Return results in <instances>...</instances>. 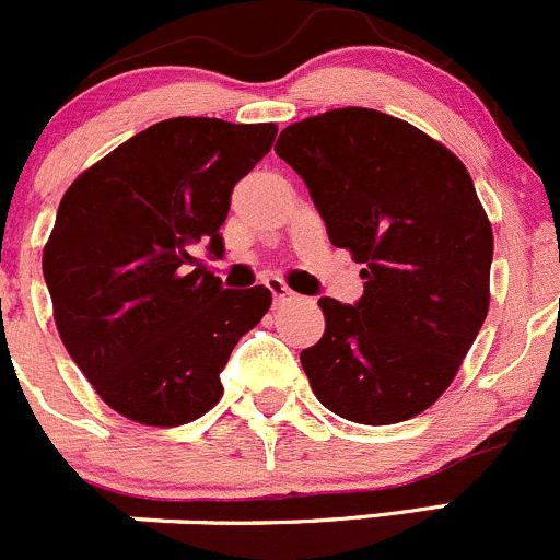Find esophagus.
I'll use <instances>...</instances> for the list:
<instances>
[{
  "instance_id": "esophagus-1",
  "label": "esophagus",
  "mask_w": 560,
  "mask_h": 560,
  "mask_svg": "<svg viewBox=\"0 0 560 560\" xmlns=\"http://www.w3.org/2000/svg\"><path fill=\"white\" fill-rule=\"evenodd\" d=\"M267 288H269V293H272L275 304H282V302H285V299L293 296L291 288H288L280 278H267Z\"/></svg>"
}]
</instances>
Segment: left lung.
I'll use <instances>...</instances> for the list:
<instances>
[{
    "label": "left lung",
    "mask_w": 560,
    "mask_h": 560,
    "mask_svg": "<svg viewBox=\"0 0 560 560\" xmlns=\"http://www.w3.org/2000/svg\"><path fill=\"white\" fill-rule=\"evenodd\" d=\"M275 152L304 179L331 245L364 264L357 304L318 299L324 337L299 357L315 397L359 424L428 411L490 307L492 229L466 165L373 108L296 121Z\"/></svg>",
    "instance_id": "obj_1"
}]
</instances>
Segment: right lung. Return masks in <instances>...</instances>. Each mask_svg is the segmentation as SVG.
Returning <instances> with one entry per match:
<instances>
[{
    "instance_id": "add662e5",
    "label": "right lung",
    "mask_w": 560,
    "mask_h": 560,
    "mask_svg": "<svg viewBox=\"0 0 560 560\" xmlns=\"http://www.w3.org/2000/svg\"><path fill=\"white\" fill-rule=\"evenodd\" d=\"M275 136L272 121L176 116L105 154L62 196L43 250L54 320L121 417L179 428L223 397L220 373L272 293L225 291L196 250L223 256L231 190Z\"/></svg>"
}]
</instances>
